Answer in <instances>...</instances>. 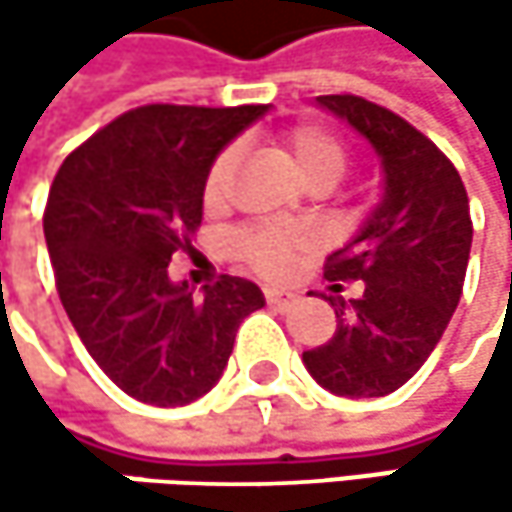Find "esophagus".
<instances>
[{"mask_svg":"<svg viewBox=\"0 0 512 512\" xmlns=\"http://www.w3.org/2000/svg\"><path fill=\"white\" fill-rule=\"evenodd\" d=\"M263 296H266V302H269L272 308H290V305H293V299H296V293H290V290H278V287H266V290H263Z\"/></svg>","mask_w":512,"mask_h":512,"instance_id":"obj_1","label":"esophagus"}]
</instances>
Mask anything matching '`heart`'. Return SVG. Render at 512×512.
Wrapping results in <instances>:
<instances>
[{
  "label": "heart",
  "mask_w": 512,
  "mask_h": 512,
  "mask_svg": "<svg viewBox=\"0 0 512 512\" xmlns=\"http://www.w3.org/2000/svg\"><path fill=\"white\" fill-rule=\"evenodd\" d=\"M284 148L293 159L296 174L302 177L305 186L311 189H329L335 186L347 168H350V151L347 145L323 130V127H311L302 124L296 130H290L284 136ZM237 156L240 148L228 145L219 154L213 156L207 177H204V204L207 207H222L231 195V183H234V168H237ZM231 249L240 260H246L249 266H255L263 275H281L296 252V240L287 231L278 228H240L231 237Z\"/></svg>",
  "instance_id": "b5f03b06"
}]
</instances>
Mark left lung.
Returning a JSON list of instances; mask_svg holds the SVG:
<instances>
[{
	"instance_id": "1",
	"label": "left lung",
	"mask_w": 512,
	"mask_h": 512,
	"mask_svg": "<svg viewBox=\"0 0 512 512\" xmlns=\"http://www.w3.org/2000/svg\"><path fill=\"white\" fill-rule=\"evenodd\" d=\"M317 103L373 145L385 189L361 231L326 260L335 293L341 281H361V293L329 296L338 329L302 361L338 397H385L421 370L457 311L471 252L468 195L454 162L391 109L356 94Z\"/></svg>"
}]
</instances>
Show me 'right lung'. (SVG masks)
<instances>
[{
    "instance_id": "1",
    "label": "right lung",
    "mask_w": 512,
    "mask_h": 512,
    "mask_svg": "<svg viewBox=\"0 0 512 512\" xmlns=\"http://www.w3.org/2000/svg\"><path fill=\"white\" fill-rule=\"evenodd\" d=\"M266 106L124 112L67 156L44 210L58 299L100 370L151 406H186L222 376L255 281L222 275L195 299L168 278L204 216V177Z\"/></svg>"
}]
</instances>
